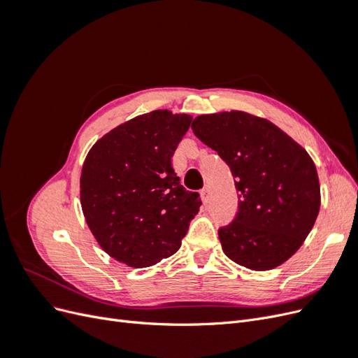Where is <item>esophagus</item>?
<instances>
[{
  "instance_id": "34e87169",
  "label": "esophagus",
  "mask_w": 358,
  "mask_h": 358,
  "mask_svg": "<svg viewBox=\"0 0 358 358\" xmlns=\"http://www.w3.org/2000/svg\"><path fill=\"white\" fill-rule=\"evenodd\" d=\"M200 196H201V201H203L204 204H208V203H209V199H210L209 188H203L201 192H200Z\"/></svg>"
}]
</instances>
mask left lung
<instances>
[{
    "label": "left lung",
    "mask_w": 358,
    "mask_h": 358,
    "mask_svg": "<svg viewBox=\"0 0 358 358\" xmlns=\"http://www.w3.org/2000/svg\"><path fill=\"white\" fill-rule=\"evenodd\" d=\"M191 128L229 164L241 192L234 221L218 230L224 254L258 272L285 263L320 212V180L309 154L267 119L241 110L200 115Z\"/></svg>",
    "instance_id": "8db88e82"
}]
</instances>
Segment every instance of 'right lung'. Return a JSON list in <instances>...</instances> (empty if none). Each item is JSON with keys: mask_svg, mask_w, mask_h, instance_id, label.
Segmentation results:
<instances>
[{"mask_svg": "<svg viewBox=\"0 0 358 358\" xmlns=\"http://www.w3.org/2000/svg\"><path fill=\"white\" fill-rule=\"evenodd\" d=\"M192 116L154 110L104 134L80 175V204L95 241L116 262L142 268L180 248L201 200L187 191L171 157Z\"/></svg>", "mask_w": 358, "mask_h": 358, "instance_id": "1", "label": "right lung"}]
</instances>
